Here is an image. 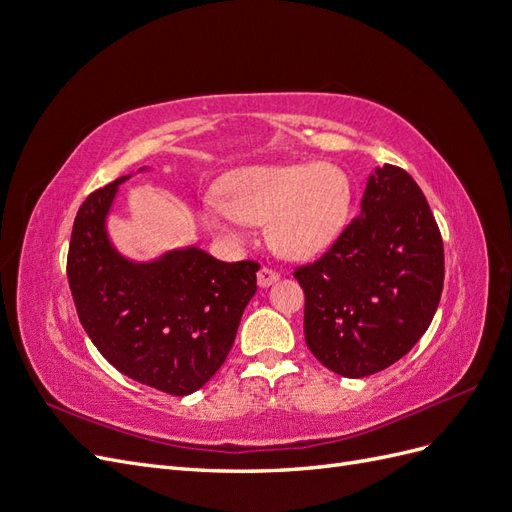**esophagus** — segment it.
Listing matches in <instances>:
<instances>
[{
	"mask_svg": "<svg viewBox=\"0 0 512 512\" xmlns=\"http://www.w3.org/2000/svg\"><path fill=\"white\" fill-rule=\"evenodd\" d=\"M277 280H280V275H277V271H273L269 267H260V271H258V286L260 288H269Z\"/></svg>",
	"mask_w": 512,
	"mask_h": 512,
	"instance_id": "esophagus-1",
	"label": "esophagus"
}]
</instances>
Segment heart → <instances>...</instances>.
<instances>
[{"label":"heart","instance_id":"b5f03b06","mask_svg":"<svg viewBox=\"0 0 512 512\" xmlns=\"http://www.w3.org/2000/svg\"><path fill=\"white\" fill-rule=\"evenodd\" d=\"M224 196L203 200V218L224 243L239 247L247 226L267 224V239L284 258H312L346 226L352 190L335 164L250 166L224 179Z\"/></svg>","mask_w":512,"mask_h":512}]
</instances>
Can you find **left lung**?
Listing matches in <instances>:
<instances>
[{
  "label": "left lung",
  "mask_w": 512,
  "mask_h": 512,
  "mask_svg": "<svg viewBox=\"0 0 512 512\" xmlns=\"http://www.w3.org/2000/svg\"><path fill=\"white\" fill-rule=\"evenodd\" d=\"M294 277L305 292V344L324 367L365 378L408 354L444 286L442 235L416 181L393 164L376 168L359 218Z\"/></svg>",
  "instance_id": "obj_1"
}]
</instances>
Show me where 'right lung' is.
Segmentation results:
<instances>
[{
  "label": "right lung",
  "instance_id": "1",
  "mask_svg": "<svg viewBox=\"0 0 512 512\" xmlns=\"http://www.w3.org/2000/svg\"><path fill=\"white\" fill-rule=\"evenodd\" d=\"M143 170V168H141ZM119 177L91 192L74 218L68 284L85 333L123 376L168 395L213 378L256 294L254 260L222 262L198 247L132 262L106 235Z\"/></svg>",
  "mask_w": 512,
  "mask_h": 512
}]
</instances>
